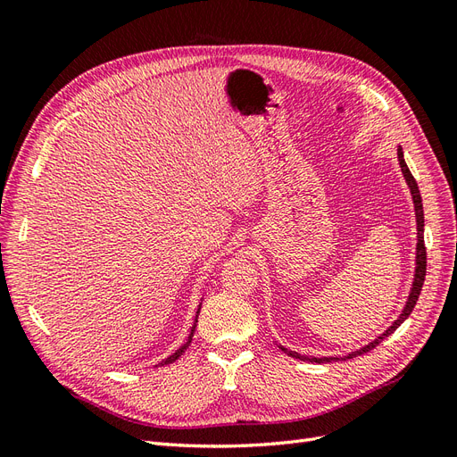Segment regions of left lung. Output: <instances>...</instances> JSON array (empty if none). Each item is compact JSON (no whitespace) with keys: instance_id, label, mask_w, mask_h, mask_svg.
I'll return each mask as SVG.
<instances>
[{"instance_id":"left-lung-1","label":"left lung","mask_w":457,"mask_h":457,"mask_svg":"<svg viewBox=\"0 0 457 457\" xmlns=\"http://www.w3.org/2000/svg\"><path fill=\"white\" fill-rule=\"evenodd\" d=\"M398 162H400V168H403V173H404V179H406V183H408V187H410V192H411V198H413V207H416V219H418V257H416V278H413V286H411V292H410V297H408V301H406V307H404V311H403V314H400V318L398 320L385 331L383 336H379L376 341H371L370 345H366L364 349H361V351H356V353H351L349 354V358H354V356H358V354H364V353H368V351H371V349H376L378 345L386 337V336H391L393 331L403 324L406 318L410 316V312L413 311V307H416V303H418V297H420V294H421V287H423V282H425V272H427V252H425V240H423V204H421V195H420V188H418V183H416V179H413V175L410 173V170H408V165H406V162H404V154H403V148H398ZM286 354H289L292 358H299V361H311V362H329V361H337V358H309V356H301V354H297V353H294V351H287V349H284V347H280Z\"/></svg>"}]
</instances>
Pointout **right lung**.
Here are the masks:
<instances>
[{"mask_svg": "<svg viewBox=\"0 0 457 457\" xmlns=\"http://www.w3.org/2000/svg\"><path fill=\"white\" fill-rule=\"evenodd\" d=\"M195 328H196V326H195ZM195 328H192V331H190V337H188V341H187V343L183 345V347H181V349H179L177 353H173V354H171L170 358H165V361L162 362V366H163V364H171V362H175V361H177V358H179V356H181V354H183V353H185V351L188 349V345H190V341H192V334H195Z\"/></svg>", "mask_w": 457, "mask_h": 457, "instance_id": "1", "label": "right lung"}]
</instances>
